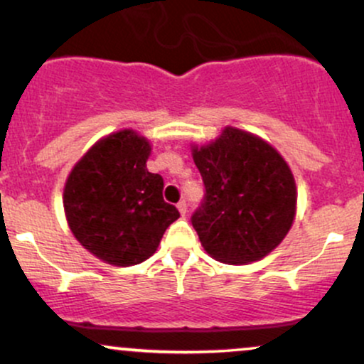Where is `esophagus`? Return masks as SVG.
<instances>
[{
    "instance_id": "obj_1",
    "label": "esophagus",
    "mask_w": 364,
    "mask_h": 364,
    "mask_svg": "<svg viewBox=\"0 0 364 364\" xmlns=\"http://www.w3.org/2000/svg\"><path fill=\"white\" fill-rule=\"evenodd\" d=\"M178 210H179V214H181L183 217L186 215V212H188V203L185 202V200H181V202L178 203Z\"/></svg>"
}]
</instances>
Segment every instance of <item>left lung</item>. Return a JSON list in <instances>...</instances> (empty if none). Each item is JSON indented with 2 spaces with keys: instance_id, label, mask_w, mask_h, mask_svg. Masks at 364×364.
I'll return each instance as SVG.
<instances>
[{
  "instance_id": "8db88e82",
  "label": "left lung",
  "mask_w": 364,
  "mask_h": 364,
  "mask_svg": "<svg viewBox=\"0 0 364 364\" xmlns=\"http://www.w3.org/2000/svg\"><path fill=\"white\" fill-rule=\"evenodd\" d=\"M191 152L205 185L191 224L205 252L223 263L243 265L277 248L289 232L298 200L281 154L232 127Z\"/></svg>"
}]
</instances>
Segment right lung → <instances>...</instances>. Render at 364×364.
<instances>
[{"instance_id": "add662e5", "label": "right lung", "mask_w": 364, "mask_h": 364, "mask_svg": "<svg viewBox=\"0 0 364 364\" xmlns=\"http://www.w3.org/2000/svg\"><path fill=\"white\" fill-rule=\"evenodd\" d=\"M150 150L147 139L121 129L92 145L66 179L63 205L73 236L111 265L147 260L179 217L162 198L164 179L149 173Z\"/></svg>"}]
</instances>
